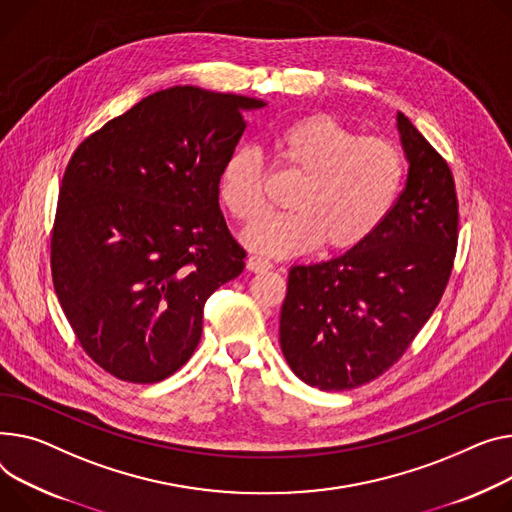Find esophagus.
Listing matches in <instances>:
<instances>
[{
	"label": "esophagus",
	"instance_id": "obj_1",
	"mask_svg": "<svg viewBox=\"0 0 512 512\" xmlns=\"http://www.w3.org/2000/svg\"><path fill=\"white\" fill-rule=\"evenodd\" d=\"M271 267H274V265H271V261H267V259L259 257V255H251L247 259V269L255 271V274H263V271H269Z\"/></svg>",
	"mask_w": 512,
	"mask_h": 512
}]
</instances>
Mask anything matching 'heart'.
Segmentation results:
<instances>
[{"label": "heart", "mask_w": 512, "mask_h": 512, "mask_svg": "<svg viewBox=\"0 0 512 512\" xmlns=\"http://www.w3.org/2000/svg\"><path fill=\"white\" fill-rule=\"evenodd\" d=\"M282 162L302 175L288 212L265 214L243 241L261 253L292 257L317 249L350 251L377 232L393 210L405 179L399 148L360 138L344 121L317 113L292 121L278 138ZM267 162L259 148L236 146L224 160L218 193L232 218L253 220L265 206Z\"/></svg>", "instance_id": "b5f03b06"}]
</instances>
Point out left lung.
Returning a JSON list of instances; mask_svg holds the SVG:
<instances>
[{
	"mask_svg": "<svg viewBox=\"0 0 512 512\" xmlns=\"http://www.w3.org/2000/svg\"><path fill=\"white\" fill-rule=\"evenodd\" d=\"M410 170L393 210L368 241L329 261L294 265L280 344L292 372L321 391H348L389 370L445 292L457 251L453 173L403 113Z\"/></svg>",
	"mask_w": 512,
	"mask_h": 512,
	"instance_id": "8db88e82",
	"label": "left lung"
}]
</instances>
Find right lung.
<instances>
[{"label": "right lung", "instance_id": "obj_1", "mask_svg": "<svg viewBox=\"0 0 512 512\" xmlns=\"http://www.w3.org/2000/svg\"><path fill=\"white\" fill-rule=\"evenodd\" d=\"M263 100L195 86L154 92L76 148L51 230V274L84 352L127 383L177 372L203 304L241 276L245 249L218 179Z\"/></svg>", "mask_w": 512, "mask_h": 512}]
</instances>
